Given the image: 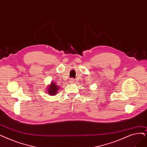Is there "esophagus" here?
Instances as JSON below:
<instances>
[{"instance_id":"esophagus-1","label":"esophagus","mask_w":147,"mask_h":147,"mask_svg":"<svg viewBox=\"0 0 147 147\" xmlns=\"http://www.w3.org/2000/svg\"><path fill=\"white\" fill-rule=\"evenodd\" d=\"M69 82L71 83V84H72V83H73V82H74V79L73 78V79H70V80H69Z\"/></svg>"}]
</instances>
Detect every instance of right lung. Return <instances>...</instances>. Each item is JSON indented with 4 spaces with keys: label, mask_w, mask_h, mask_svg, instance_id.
I'll list each match as a JSON object with an SVG mask.
<instances>
[{
    "label": "right lung",
    "mask_w": 147,
    "mask_h": 147,
    "mask_svg": "<svg viewBox=\"0 0 147 147\" xmlns=\"http://www.w3.org/2000/svg\"><path fill=\"white\" fill-rule=\"evenodd\" d=\"M49 94L51 95H53L57 93V91L59 90V87L55 84V83H52L49 88Z\"/></svg>",
    "instance_id": "1"
}]
</instances>
